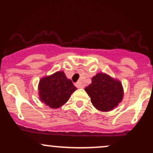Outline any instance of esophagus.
Listing matches in <instances>:
<instances>
[{"label": "esophagus", "instance_id": "1", "mask_svg": "<svg viewBox=\"0 0 153 153\" xmlns=\"http://www.w3.org/2000/svg\"><path fill=\"white\" fill-rule=\"evenodd\" d=\"M75 86L78 88H83V85H82L80 82H77L76 83H75Z\"/></svg>", "mask_w": 153, "mask_h": 153}]
</instances>
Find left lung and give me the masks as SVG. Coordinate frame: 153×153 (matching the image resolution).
Segmentation results:
<instances>
[{"instance_id":"left-lung-1","label":"left lung","mask_w":153,"mask_h":153,"mask_svg":"<svg viewBox=\"0 0 153 153\" xmlns=\"http://www.w3.org/2000/svg\"><path fill=\"white\" fill-rule=\"evenodd\" d=\"M85 91L96 109L101 111L113 110L122 101L124 89L122 82L108 75L99 73L92 78Z\"/></svg>"}]
</instances>
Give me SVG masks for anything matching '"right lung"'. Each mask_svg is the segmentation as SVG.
<instances>
[{
    "mask_svg": "<svg viewBox=\"0 0 153 153\" xmlns=\"http://www.w3.org/2000/svg\"><path fill=\"white\" fill-rule=\"evenodd\" d=\"M38 89L40 101L50 108H57L68 101L77 88L64 72L57 71L42 78Z\"/></svg>",
    "mask_w": 153,
    "mask_h": 153,
    "instance_id": "add662e5",
    "label": "right lung"
}]
</instances>
